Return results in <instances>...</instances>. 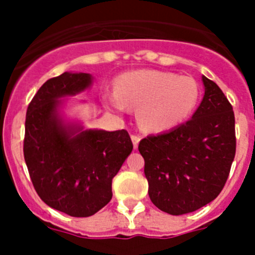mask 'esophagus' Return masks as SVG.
<instances>
[{
	"instance_id": "1",
	"label": "esophagus",
	"mask_w": 255,
	"mask_h": 255,
	"mask_svg": "<svg viewBox=\"0 0 255 255\" xmlns=\"http://www.w3.org/2000/svg\"><path fill=\"white\" fill-rule=\"evenodd\" d=\"M139 140H140L139 135L132 134V142H133V146H134V149L138 148V144H139Z\"/></svg>"
}]
</instances>
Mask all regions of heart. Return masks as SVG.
<instances>
[{"mask_svg":"<svg viewBox=\"0 0 255 255\" xmlns=\"http://www.w3.org/2000/svg\"><path fill=\"white\" fill-rule=\"evenodd\" d=\"M200 86L190 76L160 70H135L121 75L117 91L107 92V106L122 112L139 107L138 122L150 132H163L181 125L199 104Z\"/></svg>","mask_w":255,"mask_h":255,"instance_id":"heart-1","label":"heart"}]
</instances>
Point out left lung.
<instances>
[{"mask_svg":"<svg viewBox=\"0 0 255 255\" xmlns=\"http://www.w3.org/2000/svg\"><path fill=\"white\" fill-rule=\"evenodd\" d=\"M202 81L204 99L191 120L168 133L148 135L138 145L151 202L174 216L213 201L236 155L232 105L216 82L206 76Z\"/></svg>","mask_w":255,"mask_h":255,"instance_id":"8db88e82","label":"left lung"}]
</instances>
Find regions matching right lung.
<instances>
[{
    "instance_id": "add662e5",
    "label": "right lung",
    "mask_w": 255,
    "mask_h": 255,
    "mask_svg": "<svg viewBox=\"0 0 255 255\" xmlns=\"http://www.w3.org/2000/svg\"><path fill=\"white\" fill-rule=\"evenodd\" d=\"M86 73H64L42 85L28 106L24 160L40 199L73 217H89L112 199V179L133 149L126 129H82L65 123L61 97L90 87Z\"/></svg>"
}]
</instances>
